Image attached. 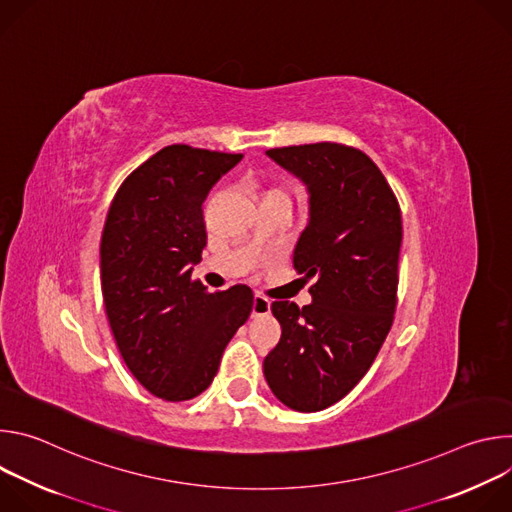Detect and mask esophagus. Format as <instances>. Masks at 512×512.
Returning a JSON list of instances; mask_svg holds the SVG:
<instances>
[{"mask_svg": "<svg viewBox=\"0 0 512 512\" xmlns=\"http://www.w3.org/2000/svg\"><path fill=\"white\" fill-rule=\"evenodd\" d=\"M269 310H271V302H269L265 296L257 294V296L253 298V316H255V318H257V316H265V314H269Z\"/></svg>", "mask_w": 512, "mask_h": 512, "instance_id": "1", "label": "esophagus"}]
</instances>
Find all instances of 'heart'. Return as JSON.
I'll return each mask as SVG.
<instances>
[{
  "mask_svg": "<svg viewBox=\"0 0 512 512\" xmlns=\"http://www.w3.org/2000/svg\"><path fill=\"white\" fill-rule=\"evenodd\" d=\"M271 194H285L281 188H275V186H271V188H267L265 190V194L263 196H271Z\"/></svg>",
  "mask_w": 512,
  "mask_h": 512,
  "instance_id": "1",
  "label": "heart"
}]
</instances>
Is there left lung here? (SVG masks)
I'll list each match as a JSON object with an SVG mask.
<instances>
[{
    "label": "left lung",
    "mask_w": 512,
    "mask_h": 512,
    "mask_svg": "<svg viewBox=\"0 0 512 512\" xmlns=\"http://www.w3.org/2000/svg\"><path fill=\"white\" fill-rule=\"evenodd\" d=\"M310 192V221L294 269L312 304L273 302L281 324L263 373L273 395L294 411H322L346 397L377 358L397 308L401 208L377 164L332 141L267 150Z\"/></svg>",
    "instance_id": "1"
}]
</instances>
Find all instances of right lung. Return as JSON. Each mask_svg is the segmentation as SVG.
<instances>
[{
	"instance_id": "obj_1",
	"label": "right lung",
	"mask_w": 512,
	"mask_h": 512,
	"mask_svg": "<svg viewBox=\"0 0 512 512\" xmlns=\"http://www.w3.org/2000/svg\"><path fill=\"white\" fill-rule=\"evenodd\" d=\"M174 143L119 186L101 237L109 326L131 375L164 401H188L212 383L223 352L253 310V291H208L192 279L202 259V202L241 162Z\"/></svg>"
}]
</instances>
